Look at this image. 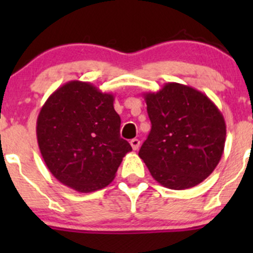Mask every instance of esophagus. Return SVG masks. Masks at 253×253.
Here are the masks:
<instances>
[{"mask_svg":"<svg viewBox=\"0 0 253 253\" xmlns=\"http://www.w3.org/2000/svg\"><path fill=\"white\" fill-rule=\"evenodd\" d=\"M131 147H132V149L133 150H137L139 148V144H141V142L138 141V139L137 138H133V139H131Z\"/></svg>","mask_w":253,"mask_h":253,"instance_id":"obj_1","label":"esophagus"}]
</instances>
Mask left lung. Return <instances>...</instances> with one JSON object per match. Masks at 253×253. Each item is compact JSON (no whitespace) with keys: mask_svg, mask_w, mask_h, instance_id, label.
<instances>
[{"mask_svg":"<svg viewBox=\"0 0 253 253\" xmlns=\"http://www.w3.org/2000/svg\"><path fill=\"white\" fill-rule=\"evenodd\" d=\"M143 96L152 129L139 158L164 187L197 186L223 155L226 126L221 112L202 91L180 83H167Z\"/></svg>","mask_w":253,"mask_h":253,"instance_id":"left-lung-1","label":"left lung"}]
</instances>
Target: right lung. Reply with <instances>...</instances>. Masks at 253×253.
<instances>
[{
    "label": "right lung",
    "instance_id": "right-lung-1",
    "mask_svg": "<svg viewBox=\"0 0 253 253\" xmlns=\"http://www.w3.org/2000/svg\"><path fill=\"white\" fill-rule=\"evenodd\" d=\"M115 96L71 81L47 98L37 121L40 153L63 185L89 193L106 187L132 148L120 137Z\"/></svg>",
    "mask_w": 253,
    "mask_h": 253
}]
</instances>
